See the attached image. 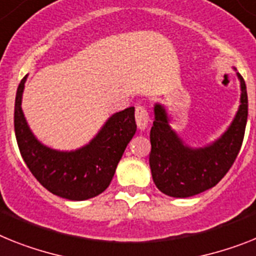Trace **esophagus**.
<instances>
[{"label": "esophagus", "instance_id": "esophagus-1", "mask_svg": "<svg viewBox=\"0 0 256 256\" xmlns=\"http://www.w3.org/2000/svg\"><path fill=\"white\" fill-rule=\"evenodd\" d=\"M135 121L138 124V128L140 132H144L146 128H148V124H150V114H148L147 109L142 105H138L136 109H135Z\"/></svg>", "mask_w": 256, "mask_h": 256}]
</instances>
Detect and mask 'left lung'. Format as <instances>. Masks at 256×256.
Wrapping results in <instances>:
<instances>
[{"mask_svg":"<svg viewBox=\"0 0 256 256\" xmlns=\"http://www.w3.org/2000/svg\"><path fill=\"white\" fill-rule=\"evenodd\" d=\"M236 74L241 86L237 113L220 138L203 147L186 144L172 128L164 105L154 104L150 166L156 188L165 195L188 198L200 194L216 186L233 165L241 150L248 122L246 84L241 74Z\"/></svg>","mask_w":256,"mask_h":256,"instance_id":"8db88e82","label":"left lung"}]
</instances>
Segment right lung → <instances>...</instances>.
<instances>
[{
	"label": "right lung",
	"mask_w": 256,
	"mask_h": 256,
	"mask_svg": "<svg viewBox=\"0 0 256 256\" xmlns=\"http://www.w3.org/2000/svg\"><path fill=\"white\" fill-rule=\"evenodd\" d=\"M26 75L16 90L14 128L18 147L34 177L52 194L68 200H86L102 194L110 184L124 148L136 132L134 106L106 120L87 144L58 151L42 144L31 132L22 110Z\"/></svg>",
	"instance_id": "add662e5"
}]
</instances>
